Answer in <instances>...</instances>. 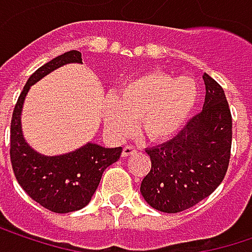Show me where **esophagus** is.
Listing matches in <instances>:
<instances>
[{
  "label": "esophagus",
  "mask_w": 252,
  "mask_h": 252,
  "mask_svg": "<svg viewBox=\"0 0 252 252\" xmlns=\"http://www.w3.org/2000/svg\"><path fill=\"white\" fill-rule=\"evenodd\" d=\"M137 153V150L134 146H126L124 149H123V157H128V156H131V154H135Z\"/></svg>",
  "instance_id": "esophagus-1"
}]
</instances>
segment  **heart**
<instances>
[{
  "label": "heart",
  "instance_id": "b5f03b06",
  "mask_svg": "<svg viewBox=\"0 0 252 252\" xmlns=\"http://www.w3.org/2000/svg\"><path fill=\"white\" fill-rule=\"evenodd\" d=\"M199 98V85L190 76L173 79L153 72L123 85L114 96L105 98L102 117L106 128L126 135L140 118V128L151 141H164L177 134Z\"/></svg>",
  "mask_w": 252,
  "mask_h": 252
}]
</instances>
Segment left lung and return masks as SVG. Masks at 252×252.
<instances>
[{
	"mask_svg": "<svg viewBox=\"0 0 252 252\" xmlns=\"http://www.w3.org/2000/svg\"><path fill=\"white\" fill-rule=\"evenodd\" d=\"M206 95L202 112L180 132L147 149L151 170L141 182V194L151 208L177 214L212 193L223 180L231 158L232 117L225 92L203 75Z\"/></svg>",
	"mask_w": 252,
	"mask_h": 252,
	"instance_id": "1",
	"label": "left lung"
}]
</instances>
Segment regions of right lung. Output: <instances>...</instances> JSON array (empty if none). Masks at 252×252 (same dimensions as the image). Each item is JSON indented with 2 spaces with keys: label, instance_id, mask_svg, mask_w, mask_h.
Returning a JSON list of instances; mask_svg holds the SVG:
<instances>
[{
  "label": "right lung",
  "instance_id": "1",
  "mask_svg": "<svg viewBox=\"0 0 252 252\" xmlns=\"http://www.w3.org/2000/svg\"><path fill=\"white\" fill-rule=\"evenodd\" d=\"M66 63H82V55L70 50L38 67L24 85L14 106L10 129V158L18 185L43 208L67 214L79 211L91 202L102 173L121 156V147L105 149L88 143L69 154L47 157L35 153L26 143L21 131V108L30 86Z\"/></svg>",
  "mask_w": 252,
  "mask_h": 252
}]
</instances>
